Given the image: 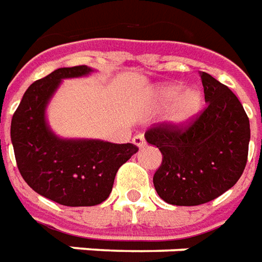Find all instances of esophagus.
Instances as JSON below:
<instances>
[{
  "mask_svg": "<svg viewBox=\"0 0 262 262\" xmlns=\"http://www.w3.org/2000/svg\"><path fill=\"white\" fill-rule=\"evenodd\" d=\"M132 142H133V144L137 146L139 148H142L146 146V139H144L143 135H136V136L133 137V140H132Z\"/></svg>",
  "mask_w": 262,
  "mask_h": 262,
  "instance_id": "esophagus-1",
  "label": "esophagus"
}]
</instances>
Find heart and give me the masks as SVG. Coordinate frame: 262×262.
Wrapping results in <instances>:
<instances>
[{
	"label": "heart",
	"mask_w": 262,
	"mask_h": 262,
	"mask_svg": "<svg viewBox=\"0 0 262 262\" xmlns=\"http://www.w3.org/2000/svg\"><path fill=\"white\" fill-rule=\"evenodd\" d=\"M154 108L163 109L170 106L167 114V123L174 127H184L196 118L203 105L202 92L198 88L184 91L181 84H164L154 88L150 95Z\"/></svg>",
	"instance_id": "obj_1"
}]
</instances>
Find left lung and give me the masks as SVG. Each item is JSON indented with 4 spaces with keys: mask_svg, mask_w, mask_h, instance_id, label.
<instances>
[{
    "mask_svg": "<svg viewBox=\"0 0 262 262\" xmlns=\"http://www.w3.org/2000/svg\"><path fill=\"white\" fill-rule=\"evenodd\" d=\"M201 80L208 105L199 116L184 127L160 123L144 133L163 154L154 188L177 206L216 199L238 181L247 163L250 120L242 102L208 73Z\"/></svg>",
    "mask_w": 262,
    "mask_h": 262,
    "instance_id": "8db88e82",
    "label": "left lung"
}]
</instances>
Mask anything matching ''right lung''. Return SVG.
<instances>
[{"label": "right lung", "instance_id": "add662e5", "mask_svg": "<svg viewBox=\"0 0 262 262\" xmlns=\"http://www.w3.org/2000/svg\"><path fill=\"white\" fill-rule=\"evenodd\" d=\"M86 66L54 70L35 81L22 97L11 122V140L20 176L42 196L64 206L103 202L115 176L139 148L92 139H61L46 122V106L64 78L88 75Z\"/></svg>", "mask_w": 262, "mask_h": 262}]
</instances>
